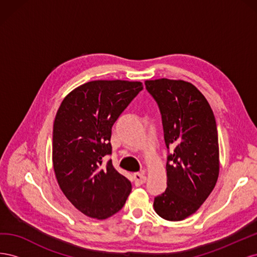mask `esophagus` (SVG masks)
Masks as SVG:
<instances>
[{
    "label": "esophagus",
    "instance_id": "1",
    "mask_svg": "<svg viewBox=\"0 0 257 257\" xmlns=\"http://www.w3.org/2000/svg\"><path fill=\"white\" fill-rule=\"evenodd\" d=\"M133 178H134V183L136 186H141L147 180V177L145 176L144 173H135L133 175Z\"/></svg>",
    "mask_w": 257,
    "mask_h": 257
}]
</instances>
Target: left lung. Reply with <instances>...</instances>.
<instances>
[{"mask_svg": "<svg viewBox=\"0 0 257 257\" xmlns=\"http://www.w3.org/2000/svg\"><path fill=\"white\" fill-rule=\"evenodd\" d=\"M162 114L168 155L167 189L154 198L167 221L195 213L214 189L220 173L219 138L213 111L195 85L184 80H146Z\"/></svg>", "mask_w": 257, "mask_h": 257, "instance_id": "obj_1", "label": "left lung"}]
</instances>
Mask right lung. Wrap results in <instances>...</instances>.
<instances>
[{
	"label": "right lung",
	"instance_id": "add662e5",
	"mask_svg": "<svg viewBox=\"0 0 257 257\" xmlns=\"http://www.w3.org/2000/svg\"><path fill=\"white\" fill-rule=\"evenodd\" d=\"M141 81L94 80L62 100L53 123L52 164L60 189L84 215L105 220L121 210L132 191L114 169L111 127L143 90Z\"/></svg>",
	"mask_w": 257,
	"mask_h": 257
}]
</instances>
